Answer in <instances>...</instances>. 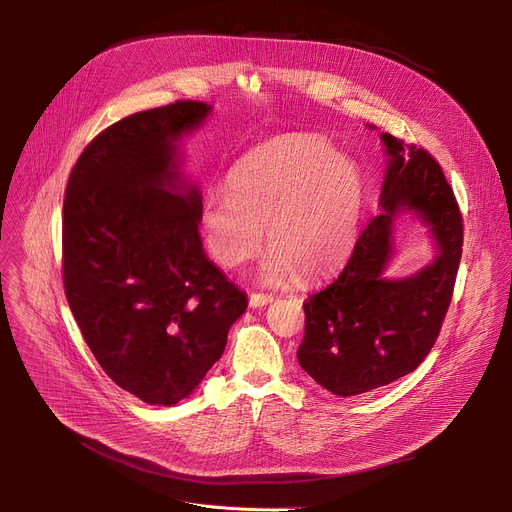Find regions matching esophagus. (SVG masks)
Listing matches in <instances>:
<instances>
[{"mask_svg": "<svg viewBox=\"0 0 512 512\" xmlns=\"http://www.w3.org/2000/svg\"><path fill=\"white\" fill-rule=\"evenodd\" d=\"M271 302H273V296H269V294H251L249 296V306L251 308H263Z\"/></svg>", "mask_w": 512, "mask_h": 512, "instance_id": "obj_1", "label": "esophagus"}]
</instances>
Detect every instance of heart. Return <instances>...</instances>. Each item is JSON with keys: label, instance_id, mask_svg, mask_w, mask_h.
Here are the masks:
<instances>
[{"label": "heart", "instance_id": "b5f03b06", "mask_svg": "<svg viewBox=\"0 0 512 512\" xmlns=\"http://www.w3.org/2000/svg\"><path fill=\"white\" fill-rule=\"evenodd\" d=\"M229 192L206 196L202 227L210 255L227 269L271 253L261 279L279 285L320 279L348 255L364 204L360 168L318 137L277 139L245 154L229 172Z\"/></svg>", "mask_w": 512, "mask_h": 512}]
</instances>
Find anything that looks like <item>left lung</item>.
Instances as JSON below:
<instances>
[{"label":"left lung","instance_id":"1","mask_svg":"<svg viewBox=\"0 0 512 512\" xmlns=\"http://www.w3.org/2000/svg\"><path fill=\"white\" fill-rule=\"evenodd\" d=\"M389 164L375 214L340 275L304 302L302 369L340 397L369 393L413 373L433 348L448 314L462 259L464 225L442 166L415 143L383 133ZM411 209L430 227L436 261L405 280L382 273L392 223Z\"/></svg>","mask_w":512,"mask_h":512}]
</instances>
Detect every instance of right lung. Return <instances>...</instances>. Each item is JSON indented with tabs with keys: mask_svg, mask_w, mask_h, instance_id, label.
<instances>
[{
	"mask_svg": "<svg viewBox=\"0 0 512 512\" xmlns=\"http://www.w3.org/2000/svg\"><path fill=\"white\" fill-rule=\"evenodd\" d=\"M210 105L176 101L101 131L72 166L62 281L109 379L150 405L188 397L221 358L247 296L202 249V196L178 172L176 139Z\"/></svg>",
	"mask_w": 512,
	"mask_h": 512,
	"instance_id": "right-lung-1",
	"label": "right lung"
}]
</instances>
